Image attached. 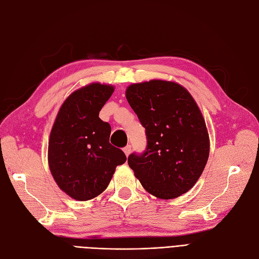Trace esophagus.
Listing matches in <instances>:
<instances>
[{
  "label": "esophagus",
  "mask_w": 259,
  "mask_h": 259,
  "mask_svg": "<svg viewBox=\"0 0 259 259\" xmlns=\"http://www.w3.org/2000/svg\"><path fill=\"white\" fill-rule=\"evenodd\" d=\"M131 150H132V147H131V145H127L126 147H124V148H123V151H124V153H125V156L128 157V156H130V153H131Z\"/></svg>",
  "instance_id": "obj_1"
}]
</instances>
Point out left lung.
Returning <instances> with one entry per match:
<instances>
[{
    "label": "left lung",
    "mask_w": 259,
    "mask_h": 259,
    "mask_svg": "<svg viewBox=\"0 0 259 259\" xmlns=\"http://www.w3.org/2000/svg\"><path fill=\"white\" fill-rule=\"evenodd\" d=\"M126 99L146 128L143 155H130L135 177L149 194L173 199L195 185L210 149L201 111L188 90L170 80L132 83Z\"/></svg>",
    "instance_id": "8db88e82"
}]
</instances>
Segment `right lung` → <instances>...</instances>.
Here are the masks:
<instances>
[{
    "mask_svg": "<svg viewBox=\"0 0 259 259\" xmlns=\"http://www.w3.org/2000/svg\"><path fill=\"white\" fill-rule=\"evenodd\" d=\"M114 92L92 82L69 95L59 110L49 137L48 162L55 183L69 197L86 201L108 187L115 167L126 161L110 144L111 126L99 112Z\"/></svg>",
    "mask_w": 259,
    "mask_h": 259,
    "instance_id": "1",
    "label": "right lung"
}]
</instances>
